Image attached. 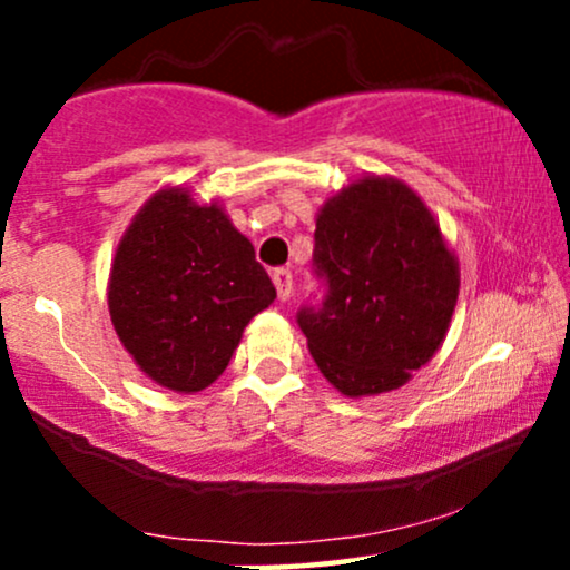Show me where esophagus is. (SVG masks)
<instances>
[{
    "label": "esophagus",
    "mask_w": 570,
    "mask_h": 570,
    "mask_svg": "<svg viewBox=\"0 0 570 570\" xmlns=\"http://www.w3.org/2000/svg\"><path fill=\"white\" fill-rule=\"evenodd\" d=\"M273 284H276L278 299H289L292 297V273H289V267H276V271H273Z\"/></svg>",
    "instance_id": "esophagus-1"
}]
</instances>
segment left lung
<instances>
[{
	"label": "left lung",
	"mask_w": 570,
	"mask_h": 570,
	"mask_svg": "<svg viewBox=\"0 0 570 570\" xmlns=\"http://www.w3.org/2000/svg\"><path fill=\"white\" fill-rule=\"evenodd\" d=\"M313 265L322 307L297 313L307 348L340 394L394 391L440 351L461 271L415 189L394 176H362L324 203Z\"/></svg>",
	"instance_id": "left-lung-1"
}]
</instances>
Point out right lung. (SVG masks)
Instances as JSON below:
<instances>
[{"label": "right lung", "instance_id": "add662e5", "mask_svg": "<svg viewBox=\"0 0 570 570\" xmlns=\"http://www.w3.org/2000/svg\"><path fill=\"white\" fill-rule=\"evenodd\" d=\"M276 299L217 200L158 189L120 238L107 286L122 348L149 381L176 394L208 389L230 364L246 324Z\"/></svg>", "mask_w": 570, "mask_h": 570}]
</instances>
